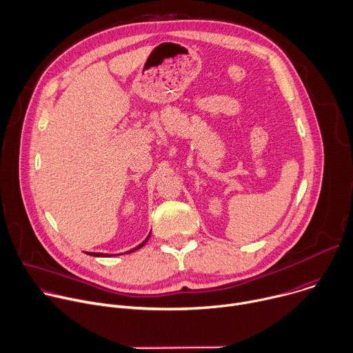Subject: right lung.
Here are the masks:
<instances>
[{
    "label": "right lung",
    "mask_w": 353,
    "mask_h": 353,
    "mask_svg": "<svg viewBox=\"0 0 353 353\" xmlns=\"http://www.w3.org/2000/svg\"><path fill=\"white\" fill-rule=\"evenodd\" d=\"M149 236H150V233L148 234V237L141 243V244H138L135 248H132V250H130V251H127V253H132V251H135V250H139L146 241H148V239H149ZM86 254H89V256H93V257H110V254H103V253H86Z\"/></svg>",
    "instance_id": "1"
}]
</instances>
